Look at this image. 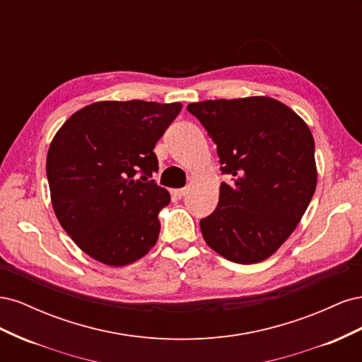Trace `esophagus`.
<instances>
[{
	"mask_svg": "<svg viewBox=\"0 0 362 362\" xmlns=\"http://www.w3.org/2000/svg\"><path fill=\"white\" fill-rule=\"evenodd\" d=\"M185 193H187V189H175V190H172V194L178 199H181L182 196H185Z\"/></svg>",
	"mask_w": 362,
	"mask_h": 362,
	"instance_id": "34e87169",
	"label": "esophagus"
}]
</instances>
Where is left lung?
<instances>
[{
	"mask_svg": "<svg viewBox=\"0 0 362 362\" xmlns=\"http://www.w3.org/2000/svg\"><path fill=\"white\" fill-rule=\"evenodd\" d=\"M217 145L221 184L216 210L201 218L206 245L238 264L275 254L300 222L317 185L314 139L290 107L269 96L192 103Z\"/></svg>",
	"mask_w": 362,
	"mask_h": 362,
	"instance_id": "left-lung-1",
	"label": "left lung"
}]
</instances>
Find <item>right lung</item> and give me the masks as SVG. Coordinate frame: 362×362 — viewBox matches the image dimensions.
Returning <instances> with one entry per match:
<instances>
[{
    "label": "right lung",
    "instance_id": "right-lung-1",
    "mask_svg": "<svg viewBox=\"0 0 362 362\" xmlns=\"http://www.w3.org/2000/svg\"><path fill=\"white\" fill-rule=\"evenodd\" d=\"M180 103L101 101L74 113L54 136L47 177L60 225L83 252L107 266L146 255L170 202L151 180L154 152L181 112Z\"/></svg>",
    "mask_w": 362,
    "mask_h": 362
}]
</instances>
